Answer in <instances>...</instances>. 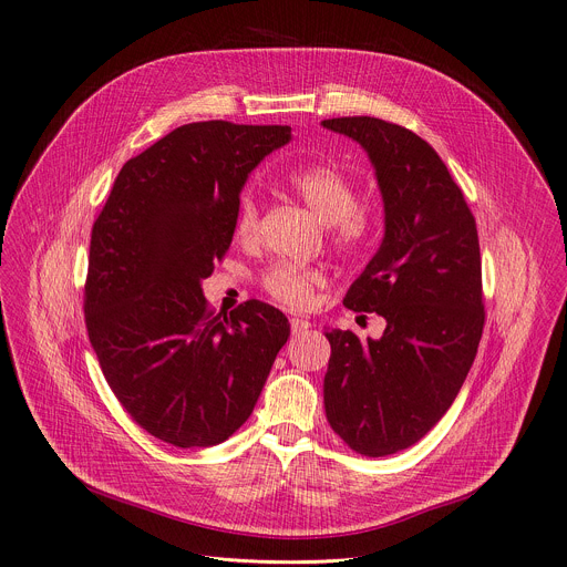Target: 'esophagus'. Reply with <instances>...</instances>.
Masks as SVG:
<instances>
[{
  "mask_svg": "<svg viewBox=\"0 0 567 567\" xmlns=\"http://www.w3.org/2000/svg\"><path fill=\"white\" fill-rule=\"evenodd\" d=\"M289 326H291V332L296 334V332H303V330H308L312 323H310L308 319H298V317H293V319H289Z\"/></svg>",
  "mask_w": 567,
  "mask_h": 567,
  "instance_id": "34e87169",
  "label": "esophagus"
}]
</instances>
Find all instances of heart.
Instances as JSON below:
<instances>
[{
  "mask_svg": "<svg viewBox=\"0 0 567 567\" xmlns=\"http://www.w3.org/2000/svg\"><path fill=\"white\" fill-rule=\"evenodd\" d=\"M282 184L289 192L308 205V209L330 228L337 246L360 248L373 233V214L358 205L355 182L332 164H303L287 171ZM257 203L250 192L241 194L235 214V235L241 241H250L257 233ZM323 282V276L312 269H298L291 264H276L261 278L267 289L280 303L300 310L312 303L315 289Z\"/></svg>",
  "mask_w": 567,
  "mask_h": 567,
  "instance_id": "b5f03b06",
  "label": "heart"
}]
</instances>
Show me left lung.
Wrapping results in <instances>:
<instances>
[{
	"label": "left lung",
	"instance_id": "obj_1",
	"mask_svg": "<svg viewBox=\"0 0 567 567\" xmlns=\"http://www.w3.org/2000/svg\"><path fill=\"white\" fill-rule=\"evenodd\" d=\"M367 153L385 212L383 241L347 291L353 312L385 319L381 339L326 332L332 431L369 458L420 442L458 396L483 332L476 220L435 150L379 118H332Z\"/></svg>",
	"mask_w": 567,
	"mask_h": 567
}]
</instances>
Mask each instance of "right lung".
<instances>
[{"label": "right lung", "mask_w": 567, "mask_h": 567, "mask_svg": "<svg viewBox=\"0 0 567 567\" xmlns=\"http://www.w3.org/2000/svg\"><path fill=\"white\" fill-rule=\"evenodd\" d=\"M289 138L287 125H182L123 166L93 225L89 339L132 420L173 446L228 440L289 337L274 306L220 319L203 296L250 171Z\"/></svg>", "instance_id": "right-lung-1"}]
</instances>
